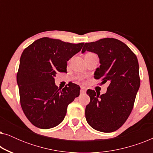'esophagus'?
I'll list each match as a JSON object with an SVG mask.
<instances>
[{
    "mask_svg": "<svg viewBox=\"0 0 153 153\" xmlns=\"http://www.w3.org/2000/svg\"><path fill=\"white\" fill-rule=\"evenodd\" d=\"M86 91V88L85 87H81V93H85Z\"/></svg>",
    "mask_w": 153,
    "mask_h": 153,
    "instance_id": "1",
    "label": "esophagus"
}]
</instances>
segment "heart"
Returning <instances> with one entry per match:
<instances>
[{
  "label": "heart",
  "instance_id": "heart-1",
  "mask_svg": "<svg viewBox=\"0 0 153 153\" xmlns=\"http://www.w3.org/2000/svg\"><path fill=\"white\" fill-rule=\"evenodd\" d=\"M87 54H88V53H87Z\"/></svg>",
  "mask_w": 153,
  "mask_h": 153
}]
</instances>
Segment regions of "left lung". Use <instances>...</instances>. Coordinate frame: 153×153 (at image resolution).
Returning <instances> with one entry per match:
<instances>
[{
    "instance_id": "obj_1",
    "label": "left lung",
    "mask_w": 153,
    "mask_h": 153,
    "mask_svg": "<svg viewBox=\"0 0 153 153\" xmlns=\"http://www.w3.org/2000/svg\"><path fill=\"white\" fill-rule=\"evenodd\" d=\"M85 51L94 52L100 58L95 79L109 83L102 95L88 90L91 101L85 107V118L96 130L112 132L124 124L134 107L140 86L137 56L125 43L114 38L85 43L81 52Z\"/></svg>"
}]
</instances>
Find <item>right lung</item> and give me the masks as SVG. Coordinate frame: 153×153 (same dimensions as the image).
I'll use <instances>...</instances> for the list:
<instances>
[{
  "label": "right lung",
  "mask_w": 153,
  "mask_h": 153,
  "mask_svg": "<svg viewBox=\"0 0 153 153\" xmlns=\"http://www.w3.org/2000/svg\"><path fill=\"white\" fill-rule=\"evenodd\" d=\"M83 45L46 37L24 50L16 81L22 110L34 126L41 129L57 126L63 120L68 106L79 95L78 85L71 82L58 88L54 76L67 72V61Z\"/></svg>",
  "instance_id": "right-lung-1"
}]
</instances>
